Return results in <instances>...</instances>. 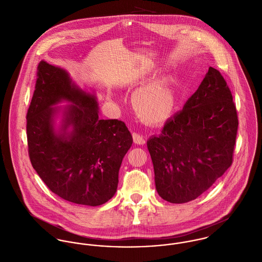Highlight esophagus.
I'll list each match as a JSON object with an SVG mask.
<instances>
[{
	"instance_id": "1",
	"label": "esophagus",
	"mask_w": 262,
	"mask_h": 262,
	"mask_svg": "<svg viewBox=\"0 0 262 262\" xmlns=\"http://www.w3.org/2000/svg\"><path fill=\"white\" fill-rule=\"evenodd\" d=\"M132 136H133V141H134V143L139 144V145H142V144L145 143V139H144L143 135H141V134H139V133H137V132H133V133H132Z\"/></svg>"
}]
</instances>
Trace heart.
I'll list each match as a JSON object with an SVG mask.
<instances>
[{"mask_svg": "<svg viewBox=\"0 0 262 262\" xmlns=\"http://www.w3.org/2000/svg\"><path fill=\"white\" fill-rule=\"evenodd\" d=\"M133 105L144 122L156 124L170 116L176 107V97L165 82H154L134 94Z\"/></svg>", "mask_w": 262, "mask_h": 262, "instance_id": "obj_1", "label": "heart"}]
</instances>
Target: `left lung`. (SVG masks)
<instances>
[{
	"label": "left lung",
	"instance_id": "8db88e82",
	"mask_svg": "<svg viewBox=\"0 0 262 262\" xmlns=\"http://www.w3.org/2000/svg\"><path fill=\"white\" fill-rule=\"evenodd\" d=\"M237 130L232 93L221 73L210 67L183 110L147 141L158 194L183 204L208 190L233 162Z\"/></svg>",
	"mask_w": 262,
	"mask_h": 262
}]
</instances>
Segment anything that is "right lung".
Returning a JSON list of instances; mask_svg holds the SVG:
<instances>
[{"mask_svg": "<svg viewBox=\"0 0 262 262\" xmlns=\"http://www.w3.org/2000/svg\"><path fill=\"white\" fill-rule=\"evenodd\" d=\"M73 101L66 113L68 137L53 131L51 106ZM28 154L47 187L61 199L100 206L115 194L122 160L133 139L123 121L101 120L95 96L77 89L68 73L40 61L35 90L27 111Z\"/></svg>", "mask_w": 262, "mask_h": 262, "instance_id": "right-lung-1", "label": "right lung"}]
</instances>
